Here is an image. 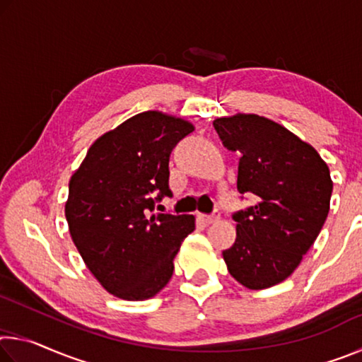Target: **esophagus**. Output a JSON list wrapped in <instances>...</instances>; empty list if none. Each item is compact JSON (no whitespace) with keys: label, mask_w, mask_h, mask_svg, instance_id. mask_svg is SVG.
<instances>
[{"label":"esophagus","mask_w":362,"mask_h":362,"mask_svg":"<svg viewBox=\"0 0 362 362\" xmlns=\"http://www.w3.org/2000/svg\"><path fill=\"white\" fill-rule=\"evenodd\" d=\"M196 218H198L199 222L206 223V225H211V223H214V222H218V220H220V212L216 211L214 214H211V216H204V214H198V216H196Z\"/></svg>","instance_id":"34e87169"}]
</instances>
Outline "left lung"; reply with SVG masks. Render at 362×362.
<instances>
[{
	"label": "left lung",
	"instance_id": "1",
	"mask_svg": "<svg viewBox=\"0 0 362 362\" xmlns=\"http://www.w3.org/2000/svg\"><path fill=\"white\" fill-rule=\"evenodd\" d=\"M223 146L240 151L238 192L257 203L236 212V240L223 250L233 278L260 291L283 283L326 222L334 183L313 146L259 115L214 119Z\"/></svg>",
	"mask_w": 362,
	"mask_h": 362
}]
</instances>
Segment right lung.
<instances>
[{"instance_id":"right-lung-1","label":"right lung","mask_w":362,"mask_h":362,"mask_svg":"<svg viewBox=\"0 0 362 362\" xmlns=\"http://www.w3.org/2000/svg\"><path fill=\"white\" fill-rule=\"evenodd\" d=\"M193 131L179 116L139 113L97 139L71 175L65 203L70 236L89 272L115 297L151 298L173 278L194 217L153 209L170 196V153Z\"/></svg>"}]
</instances>
